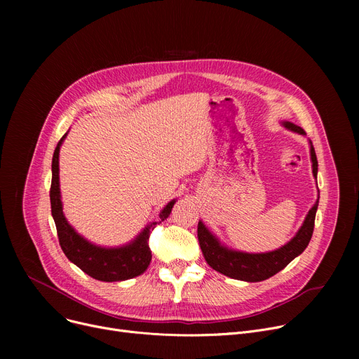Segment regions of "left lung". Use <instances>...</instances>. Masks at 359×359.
Returning a JSON list of instances; mask_svg holds the SVG:
<instances>
[{
    "label": "left lung",
    "instance_id": "1",
    "mask_svg": "<svg viewBox=\"0 0 359 359\" xmlns=\"http://www.w3.org/2000/svg\"><path fill=\"white\" fill-rule=\"evenodd\" d=\"M284 126L288 128L290 130L298 132L301 135H306L303 128H299L291 122H284ZM310 153H311V161H313V175L314 177H317L318 164H317V157H316V151L313 145L310 148ZM317 206H318V201L309 211L303 227L299 229V231L291 241H288L285 246H282L280 249L269 253L252 255V253L229 250L227 248L221 246L219 241L199 221L198 240H199L202 253L205 256V260L212 269L233 279L248 280V282L265 280L284 269L292 259H295L298 255H301L306 250L313 236Z\"/></svg>",
    "mask_w": 359,
    "mask_h": 359
}]
</instances>
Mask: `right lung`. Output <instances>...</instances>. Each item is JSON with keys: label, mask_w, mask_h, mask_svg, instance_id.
<instances>
[{"label": "right lung", "mask_w": 359, "mask_h": 359, "mask_svg": "<svg viewBox=\"0 0 359 359\" xmlns=\"http://www.w3.org/2000/svg\"><path fill=\"white\" fill-rule=\"evenodd\" d=\"M67 134L60 140L55 148L52 158V183H50V208L52 217L58 233L60 246L65 256L77 265L83 272L91 278L103 282H116L135 278L144 273L151 262V250L148 246V238L156 225L164 221L176 201H172L165 205V208L160 214V219L147 227L134 241L128 246L118 249H104L94 246L86 238L79 236L74 229L67 222L62 212V202L60 195V147Z\"/></svg>", "instance_id": "obj_1"}]
</instances>
